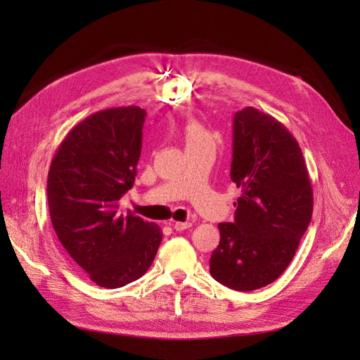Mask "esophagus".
I'll return each instance as SVG.
<instances>
[{
	"label": "esophagus",
	"instance_id": "esophagus-1",
	"mask_svg": "<svg viewBox=\"0 0 360 360\" xmlns=\"http://www.w3.org/2000/svg\"><path fill=\"white\" fill-rule=\"evenodd\" d=\"M172 226H173L174 231L182 232V231H186V229L192 227V223H181V221H174V223H173Z\"/></svg>",
	"mask_w": 360,
	"mask_h": 360
}]
</instances>
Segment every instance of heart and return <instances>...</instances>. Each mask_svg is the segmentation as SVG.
<instances>
[{
    "label": "heart",
    "instance_id": "obj_1",
    "mask_svg": "<svg viewBox=\"0 0 360 360\" xmlns=\"http://www.w3.org/2000/svg\"><path fill=\"white\" fill-rule=\"evenodd\" d=\"M184 137L187 147L201 143H215V137L205 128L200 120H190L184 127Z\"/></svg>",
    "mask_w": 360,
    "mask_h": 360
}]
</instances>
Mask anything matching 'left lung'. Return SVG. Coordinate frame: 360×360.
<instances>
[{
    "label": "left lung",
    "mask_w": 360,
    "mask_h": 360,
    "mask_svg": "<svg viewBox=\"0 0 360 360\" xmlns=\"http://www.w3.org/2000/svg\"><path fill=\"white\" fill-rule=\"evenodd\" d=\"M231 178L241 195L233 223L218 224L210 274L231 289L254 290L292 262L312 217V186L295 137L252 106L233 117Z\"/></svg>",
    "instance_id": "left-lung-1"
}]
</instances>
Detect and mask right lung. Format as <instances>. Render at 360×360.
<instances>
[{
  "instance_id": "add662e5",
  "label": "right lung",
  "mask_w": 360,
  "mask_h": 360,
  "mask_svg": "<svg viewBox=\"0 0 360 360\" xmlns=\"http://www.w3.org/2000/svg\"><path fill=\"white\" fill-rule=\"evenodd\" d=\"M145 114L139 106L91 114L66 134L48 173L53 231L74 263L102 288L141 278L162 241L158 224L119 213L120 198L134 184Z\"/></svg>"
}]
</instances>
